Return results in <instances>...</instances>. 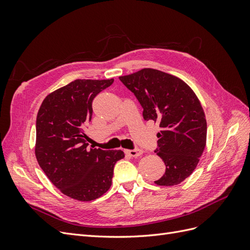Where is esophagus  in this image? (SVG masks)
I'll list each match as a JSON object with an SVG mask.
<instances>
[{"label": "esophagus", "instance_id": "34e87169", "mask_svg": "<svg viewBox=\"0 0 250 250\" xmlns=\"http://www.w3.org/2000/svg\"><path fill=\"white\" fill-rule=\"evenodd\" d=\"M125 153L128 154L129 156H132V157H137V156H140L142 155L143 151L141 149H133V150H125Z\"/></svg>", "mask_w": 250, "mask_h": 250}]
</instances>
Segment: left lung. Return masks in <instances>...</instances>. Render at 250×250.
Returning <instances> with one entry per match:
<instances>
[{"mask_svg":"<svg viewBox=\"0 0 250 250\" xmlns=\"http://www.w3.org/2000/svg\"><path fill=\"white\" fill-rule=\"evenodd\" d=\"M138 98L146 121L158 123L156 154L166 165L157 186H176L197 167L207 145V120L194 90L180 78L154 69L120 76Z\"/></svg>","mask_w":250,"mask_h":250,"instance_id":"1","label":"left lung"}]
</instances>
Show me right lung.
Returning <instances> with one entry per match:
<instances>
[{"label":"right lung","instance_id":"add662e5","mask_svg":"<svg viewBox=\"0 0 250 250\" xmlns=\"http://www.w3.org/2000/svg\"><path fill=\"white\" fill-rule=\"evenodd\" d=\"M113 79H77L44 98L36 117L35 156L58 190L79 201H92L111 186L122 150L87 149L84 126L92 120L94 98Z\"/></svg>","mask_w":250,"mask_h":250}]
</instances>
